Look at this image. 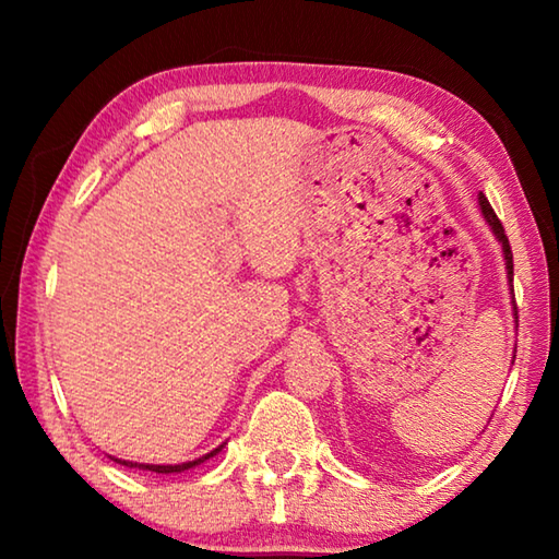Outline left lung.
Masks as SVG:
<instances>
[{
  "instance_id": "8db88e82",
  "label": "left lung",
  "mask_w": 559,
  "mask_h": 559,
  "mask_svg": "<svg viewBox=\"0 0 559 559\" xmlns=\"http://www.w3.org/2000/svg\"><path fill=\"white\" fill-rule=\"evenodd\" d=\"M478 202H480V212H484V216H486V222L490 224V229H493V234L498 236V241L503 243V253H506V269H508V278H510V283H513V251H510V241H508V236H506V229H503V224H500V219L496 216V212H493V206H490V202L486 200V194H480L478 197ZM515 316H518V310H515Z\"/></svg>"
}]
</instances>
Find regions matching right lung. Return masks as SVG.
Returning a JSON list of instances; mask_svg holds the SVG:
<instances>
[{"label": "right lung", "instance_id": "obj_1", "mask_svg": "<svg viewBox=\"0 0 559 559\" xmlns=\"http://www.w3.org/2000/svg\"><path fill=\"white\" fill-rule=\"evenodd\" d=\"M222 451V447L219 449H214L212 453H206V456H202V459H197V461H187V463H177V466H155V463H132V461H118V463H122V466H130V468H143V471H153V473H182V471H187V468H192V466H197V463H204L206 459L210 456H214V453H219Z\"/></svg>", "mask_w": 559, "mask_h": 559}]
</instances>
